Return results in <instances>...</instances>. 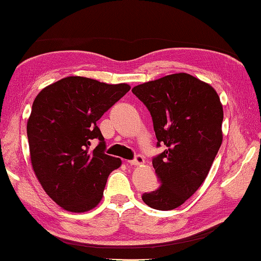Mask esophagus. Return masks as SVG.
I'll return each mask as SVG.
<instances>
[{"instance_id":"obj_1","label":"esophagus","mask_w":261,"mask_h":261,"mask_svg":"<svg viewBox=\"0 0 261 261\" xmlns=\"http://www.w3.org/2000/svg\"><path fill=\"white\" fill-rule=\"evenodd\" d=\"M129 164L132 166H138V165L144 164V158L142 155H136V158L134 160H130Z\"/></svg>"}]
</instances>
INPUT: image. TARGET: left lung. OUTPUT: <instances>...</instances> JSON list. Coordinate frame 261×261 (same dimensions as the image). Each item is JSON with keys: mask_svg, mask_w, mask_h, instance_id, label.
<instances>
[{"mask_svg": "<svg viewBox=\"0 0 261 261\" xmlns=\"http://www.w3.org/2000/svg\"><path fill=\"white\" fill-rule=\"evenodd\" d=\"M132 93L150 111L158 146L166 145L152 160L161 186L142 198L153 209H175L203 184L222 145L220 96L188 73L144 82Z\"/></svg>", "mask_w": 261, "mask_h": 261, "instance_id": "8db88e82", "label": "left lung"}]
</instances>
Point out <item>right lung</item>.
Listing matches in <instances>:
<instances>
[{
	"mask_svg": "<svg viewBox=\"0 0 261 261\" xmlns=\"http://www.w3.org/2000/svg\"><path fill=\"white\" fill-rule=\"evenodd\" d=\"M130 88L67 76L36 96L27 124L32 169L45 193L67 212L94 209L109 174L122 165L103 152L105 138L96 123ZM96 138L100 144L90 151Z\"/></svg>",
	"mask_w": 261,
	"mask_h": 261,
	"instance_id": "obj_1",
	"label": "right lung"
}]
</instances>
